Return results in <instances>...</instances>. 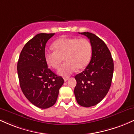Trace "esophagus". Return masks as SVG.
<instances>
[{
  "label": "esophagus",
  "instance_id": "esophagus-1",
  "mask_svg": "<svg viewBox=\"0 0 134 134\" xmlns=\"http://www.w3.org/2000/svg\"><path fill=\"white\" fill-rule=\"evenodd\" d=\"M69 79V77H64V81H67Z\"/></svg>",
  "mask_w": 134,
  "mask_h": 134
}]
</instances>
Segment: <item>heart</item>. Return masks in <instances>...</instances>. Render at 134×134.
<instances>
[{
	"label": "heart",
	"mask_w": 134,
	"mask_h": 134,
	"mask_svg": "<svg viewBox=\"0 0 134 134\" xmlns=\"http://www.w3.org/2000/svg\"><path fill=\"white\" fill-rule=\"evenodd\" d=\"M52 48L44 52V58L47 64L53 69L58 68L63 60L65 62L58 70V74L68 77L77 69L82 70L90 62L92 56V46L86 38L62 37L53 43Z\"/></svg>",
	"instance_id": "1"
}]
</instances>
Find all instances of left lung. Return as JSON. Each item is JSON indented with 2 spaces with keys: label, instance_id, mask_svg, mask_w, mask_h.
<instances>
[{
  "label": "left lung",
  "instance_id": "1",
  "mask_svg": "<svg viewBox=\"0 0 134 134\" xmlns=\"http://www.w3.org/2000/svg\"><path fill=\"white\" fill-rule=\"evenodd\" d=\"M79 33L90 40L92 57L84 71L75 76L77 84L74 94L79 105L91 107L99 103L107 94L111 86L114 65L111 53L102 40L89 32Z\"/></svg>",
  "mask_w": 134,
  "mask_h": 134
}]
</instances>
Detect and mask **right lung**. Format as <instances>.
<instances>
[{"label": "right lung", "instance_id": "right-lung-1", "mask_svg": "<svg viewBox=\"0 0 134 134\" xmlns=\"http://www.w3.org/2000/svg\"><path fill=\"white\" fill-rule=\"evenodd\" d=\"M54 35L40 33L27 41L20 53L17 66L23 94L32 104L42 109L56 103L64 82L62 77L48 68L44 58L46 43Z\"/></svg>", "mask_w": 134, "mask_h": 134}]
</instances>
